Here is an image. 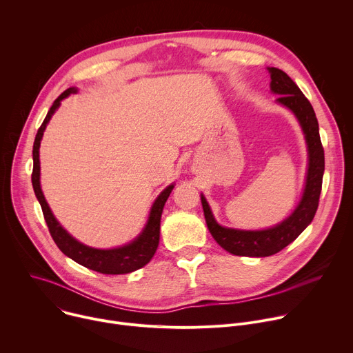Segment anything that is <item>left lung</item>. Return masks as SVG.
<instances>
[{
	"instance_id": "left-lung-1",
	"label": "left lung",
	"mask_w": 353,
	"mask_h": 353,
	"mask_svg": "<svg viewBox=\"0 0 353 353\" xmlns=\"http://www.w3.org/2000/svg\"><path fill=\"white\" fill-rule=\"evenodd\" d=\"M271 74V90L279 97L276 102L292 110L303 130L309 149V169L303 195L296 210L289 218L279 225L265 230H239L221 226L201 194V203L205 215L207 226L216 243L234 256L244 257H268L290 244L313 221L319 208V199L324 174V148L321 145L319 121L313 106L307 97L290 79V77L279 68H268Z\"/></svg>"
}]
</instances>
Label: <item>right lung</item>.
<instances>
[{
	"mask_svg": "<svg viewBox=\"0 0 353 353\" xmlns=\"http://www.w3.org/2000/svg\"><path fill=\"white\" fill-rule=\"evenodd\" d=\"M70 93H77L75 88H68L64 90L56 100L53 106L50 108L44 121L41 123L40 128L37 130L34 143H33V172H32V184L36 194V198L39 199L44 221L47 223L48 232L52 234L54 243L57 247L63 251V253L74 260L75 263L100 272V274H108V275H120V274H128L132 271H137L146 265L150 259L154 257L157 253V248L159 245V234H161V218L163 212L165 203L168 201L173 184L166 187L159 196L155 199V203L150 208L149 219L142 230V233L130 244L110 248V250H100V248H92L89 245H85L75 240L54 218L52 210H50L48 204L46 203V198L40 188V161H39V148L40 141L43 137V132L46 130L47 123L52 119L54 112L59 109L61 100L65 99Z\"/></svg>",
	"mask_w": 353,
	"mask_h": 353,
	"instance_id": "right-lung-1",
	"label": "right lung"
}]
</instances>
